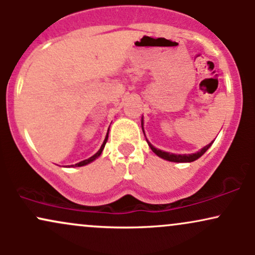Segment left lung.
I'll list each match as a JSON object with an SVG mask.
<instances>
[{"mask_svg":"<svg viewBox=\"0 0 255 255\" xmlns=\"http://www.w3.org/2000/svg\"><path fill=\"white\" fill-rule=\"evenodd\" d=\"M142 130H144V128H142ZM145 134V133H144ZM148 142V141H147ZM212 144V142H211ZM211 144L206 145L205 147L201 148L200 151L197 152V153H192V154H174V153H169V152H164V151H160L158 150V148L154 147V146H152L150 142H148V146L151 147V150L154 152V153L157 154L158 157L163 158V159H166L169 160V162H177V163H187V162H194L195 159H198L199 157H201L203 154L209 150V147L211 146Z\"/></svg>","mask_w":255,"mask_h":255,"instance_id":"8db88e82","label":"left lung"}]
</instances>
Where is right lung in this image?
Returning a JSON list of instances; mask_svg holds the SVG:
<instances>
[{
    "mask_svg": "<svg viewBox=\"0 0 255 255\" xmlns=\"http://www.w3.org/2000/svg\"><path fill=\"white\" fill-rule=\"evenodd\" d=\"M108 134H109V131H108L107 133V136H105V139H104V142H103V145L101 146V148H99V151L97 152V153L96 154H93L92 157H90L89 159H85V160H81V162H79V163H77V164H75V166H83V165H86V164H89V163H91V162H93V160L96 159V158H98L99 156H101V153H102V151H103V148H104V146H105V144H107V141H108Z\"/></svg>",
    "mask_w": 255,
    "mask_h": 255,
    "instance_id": "obj_1",
    "label": "right lung"
}]
</instances>
